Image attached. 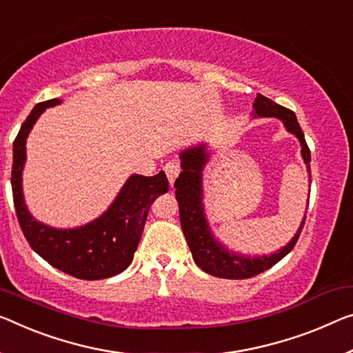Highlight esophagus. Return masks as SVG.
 Instances as JSON below:
<instances>
[{"label": "esophagus", "mask_w": 353, "mask_h": 353, "mask_svg": "<svg viewBox=\"0 0 353 353\" xmlns=\"http://www.w3.org/2000/svg\"><path fill=\"white\" fill-rule=\"evenodd\" d=\"M164 170H165V175H167V178H169V183L170 184H173L175 183V180H176V176L180 175V172H181V167H180V164H178V162H167V164L164 165Z\"/></svg>", "instance_id": "1"}]
</instances>
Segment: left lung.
<instances>
[{"label": "left lung", "mask_w": 353, "mask_h": 353, "mask_svg": "<svg viewBox=\"0 0 353 353\" xmlns=\"http://www.w3.org/2000/svg\"><path fill=\"white\" fill-rule=\"evenodd\" d=\"M252 118H278V120L283 121L284 128L290 134H294L301 145V158L305 161L309 173V181H311V167H309L311 151L307 148L305 134H303L300 124L296 121L295 113L289 110V108L276 104L268 97L257 94L256 101H254ZM210 153L211 151L205 142L189 146V148L183 150L180 153L183 172L175 181V194L178 205H180L183 233L192 252L194 262L205 273L224 279L252 278V276L263 273L265 270L273 267V265L278 263L281 259H284L294 249L303 225H305L306 214L294 238L285 246L278 249V251L263 254V256H251V254L232 251V249L222 245L218 238L213 235L207 214H205L203 169L210 159Z\"/></svg>", "instance_id": "obj_1"}]
</instances>
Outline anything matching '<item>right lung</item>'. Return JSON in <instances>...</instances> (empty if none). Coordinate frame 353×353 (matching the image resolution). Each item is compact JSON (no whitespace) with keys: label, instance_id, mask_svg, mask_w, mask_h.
Masks as SVG:
<instances>
[{"label":"right lung","instance_id":"right-lung-1","mask_svg":"<svg viewBox=\"0 0 353 353\" xmlns=\"http://www.w3.org/2000/svg\"><path fill=\"white\" fill-rule=\"evenodd\" d=\"M59 104L61 99L37 104L14 140L10 184L19 224L30 246L52 267L85 281L112 278L131 265L151 203L169 191V181L162 170L154 176L131 175L99 218L74 229H57L37 221L26 207L21 186L26 139L46 108Z\"/></svg>","mask_w":353,"mask_h":353}]
</instances>
